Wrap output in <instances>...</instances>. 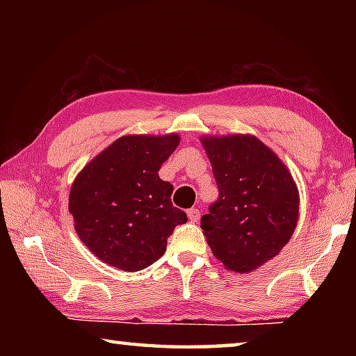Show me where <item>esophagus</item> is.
<instances>
[{"label": "esophagus", "mask_w": 356, "mask_h": 356, "mask_svg": "<svg viewBox=\"0 0 356 356\" xmlns=\"http://www.w3.org/2000/svg\"><path fill=\"white\" fill-rule=\"evenodd\" d=\"M186 215H188V220L191 221V222H197V220L201 218V212H200V209H190L188 212H186Z\"/></svg>", "instance_id": "1"}]
</instances>
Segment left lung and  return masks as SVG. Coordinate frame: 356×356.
<instances>
[{"instance_id": "1", "label": "left lung", "mask_w": 356, "mask_h": 356, "mask_svg": "<svg viewBox=\"0 0 356 356\" xmlns=\"http://www.w3.org/2000/svg\"><path fill=\"white\" fill-rule=\"evenodd\" d=\"M220 196L201 218L213 256L248 273L284 248L297 227L300 196L291 171L252 135L202 136Z\"/></svg>"}]
</instances>
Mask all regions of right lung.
Returning a JSON list of instances; mask_svg holds the SVG:
<instances>
[{"label":"right lung","mask_w":356,"mask_h":356,"mask_svg":"<svg viewBox=\"0 0 356 356\" xmlns=\"http://www.w3.org/2000/svg\"><path fill=\"white\" fill-rule=\"evenodd\" d=\"M180 143L176 134L127 135L75 177L69 212L81 242L100 261L138 272L163 256L174 227L186 222L172 206V185L159 176Z\"/></svg>","instance_id":"obj_1"}]
</instances>
